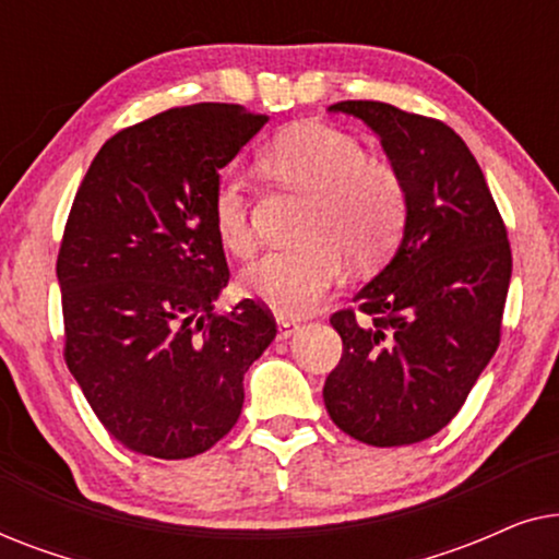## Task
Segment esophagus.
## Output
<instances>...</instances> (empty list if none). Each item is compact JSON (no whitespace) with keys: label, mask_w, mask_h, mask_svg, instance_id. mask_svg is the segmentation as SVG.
I'll use <instances>...</instances> for the list:
<instances>
[{"label":"esophagus","mask_w":559,"mask_h":559,"mask_svg":"<svg viewBox=\"0 0 559 559\" xmlns=\"http://www.w3.org/2000/svg\"><path fill=\"white\" fill-rule=\"evenodd\" d=\"M297 331H300V323H297L295 318H287V316L277 318V338L280 341H287L289 335H295Z\"/></svg>","instance_id":"obj_1"}]
</instances>
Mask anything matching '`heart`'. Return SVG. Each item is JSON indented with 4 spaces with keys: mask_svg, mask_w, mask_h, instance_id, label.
I'll list each match as a JSON object with an SVG mask.
<instances>
[{
    "mask_svg": "<svg viewBox=\"0 0 559 559\" xmlns=\"http://www.w3.org/2000/svg\"><path fill=\"white\" fill-rule=\"evenodd\" d=\"M259 170L282 188L305 193L297 218L300 241L272 249L241 274L243 295L282 316H305L338 285L348 257L377 266L392 254L407 224V190L400 173L341 129L300 121L259 152ZM216 236L228 254L257 249L247 186L226 173L211 198Z\"/></svg>",
    "mask_w": 559,
    "mask_h": 559,
    "instance_id": "1",
    "label": "heart"
}]
</instances>
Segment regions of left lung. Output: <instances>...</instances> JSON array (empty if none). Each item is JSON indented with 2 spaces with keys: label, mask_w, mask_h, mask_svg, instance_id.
<instances>
[{
  "label": "left lung",
  "mask_w": 559,
  "mask_h": 559,
  "mask_svg": "<svg viewBox=\"0 0 559 559\" xmlns=\"http://www.w3.org/2000/svg\"><path fill=\"white\" fill-rule=\"evenodd\" d=\"M379 136L407 190V224L384 270L331 325L343 356L325 379L335 425L377 448L432 438L499 348L511 282L507 226L465 142L438 119L341 102Z\"/></svg>",
  "instance_id": "8db88e82"
}]
</instances>
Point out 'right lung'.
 Masks as SVG:
<instances>
[{
  "label": "right lung",
  "instance_id": "obj_1",
  "mask_svg": "<svg viewBox=\"0 0 559 559\" xmlns=\"http://www.w3.org/2000/svg\"><path fill=\"white\" fill-rule=\"evenodd\" d=\"M264 121L236 104L163 111L114 134L75 193L56 266L66 364L134 453L180 461L216 445L277 335L254 300L213 312L228 285L213 188Z\"/></svg>",
  "mask_w": 559,
  "mask_h": 559
}]
</instances>
